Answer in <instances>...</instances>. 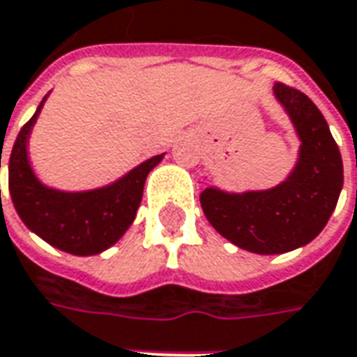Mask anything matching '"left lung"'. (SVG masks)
I'll return each mask as SVG.
<instances>
[{
    "label": "left lung",
    "instance_id": "8db88e82",
    "mask_svg": "<svg viewBox=\"0 0 357 357\" xmlns=\"http://www.w3.org/2000/svg\"><path fill=\"white\" fill-rule=\"evenodd\" d=\"M275 94L302 140L290 178L268 191L239 195L205 190L199 195L203 213L217 233L259 255L287 252L310 243L328 223L344 183L338 144L318 106L284 82L275 84Z\"/></svg>",
    "mask_w": 357,
    "mask_h": 357
}]
</instances>
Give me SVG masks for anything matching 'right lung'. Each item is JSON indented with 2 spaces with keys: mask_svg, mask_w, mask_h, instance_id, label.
Instances as JSON below:
<instances>
[{
  "mask_svg": "<svg viewBox=\"0 0 357 357\" xmlns=\"http://www.w3.org/2000/svg\"><path fill=\"white\" fill-rule=\"evenodd\" d=\"M45 100V98H43ZM43 102L19 130L9 155V193L21 221L41 239L70 255H96L114 245L132 225L144 181L164 155H154L105 190L63 193L47 190L27 162V136ZM1 162V155H0ZM1 167V164H0Z\"/></svg>",
  "mask_w": 357,
  "mask_h": 357,
  "instance_id": "add662e5",
  "label": "right lung"
}]
</instances>
